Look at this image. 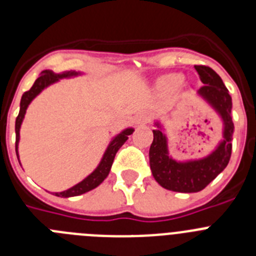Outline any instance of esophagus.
I'll list each match as a JSON object with an SVG mask.
<instances>
[{
  "label": "esophagus",
  "mask_w": 256,
  "mask_h": 256,
  "mask_svg": "<svg viewBox=\"0 0 256 256\" xmlns=\"http://www.w3.org/2000/svg\"><path fill=\"white\" fill-rule=\"evenodd\" d=\"M150 122V115L146 114V112H140L137 116H136V123L137 124H146Z\"/></svg>",
  "instance_id": "obj_1"
}]
</instances>
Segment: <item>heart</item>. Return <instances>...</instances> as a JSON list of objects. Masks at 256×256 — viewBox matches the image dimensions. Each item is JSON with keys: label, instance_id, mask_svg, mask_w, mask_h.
Here are the masks:
<instances>
[{"label": "heart", "instance_id": "heart-1", "mask_svg": "<svg viewBox=\"0 0 256 256\" xmlns=\"http://www.w3.org/2000/svg\"><path fill=\"white\" fill-rule=\"evenodd\" d=\"M183 84V76L180 74H173V76H169L168 78L164 80V87L166 90H177L180 86Z\"/></svg>", "mask_w": 256, "mask_h": 256}]
</instances>
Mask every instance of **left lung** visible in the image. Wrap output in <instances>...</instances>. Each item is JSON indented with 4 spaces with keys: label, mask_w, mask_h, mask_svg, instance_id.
Returning <instances> with one entry per match:
<instances>
[{
    "label": "left lung",
    "mask_w": 256,
    "mask_h": 256,
    "mask_svg": "<svg viewBox=\"0 0 256 256\" xmlns=\"http://www.w3.org/2000/svg\"><path fill=\"white\" fill-rule=\"evenodd\" d=\"M196 72L205 86L198 91V96L204 100L219 115L223 130L222 140L210 154L200 159L176 160L169 154L168 137L164 126L155 122L152 130L154 141L150 146V168L154 178L160 186L169 191L191 194L204 190L224 170L232 152V136L234 132L232 120V98L220 76L209 66L196 65Z\"/></svg>",
    "instance_id": "1"
}]
</instances>
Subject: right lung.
I'll use <instances>...</instances> for the list:
<instances>
[{
    "label": "right lung",
    "instance_id": "1",
    "mask_svg": "<svg viewBox=\"0 0 256 256\" xmlns=\"http://www.w3.org/2000/svg\"><path fill=\"white\" fill-rule=\"evenodd\" d=\"M82 72H74V70H70V72H64L61 74L54 73L52 70H44L40 76H38L37 80L34 82V84L32 86V88L29 91L24 92V94L22 96V101H20V112L19 115L16 118V122H15V133H16V142H15V151H16L18 160H19V141H20V126H22V120H24V116H26V108L30 105V102L34 100L36 97L40 94V92L46 90L47 87H50L54 83H58L60 79L65 78H74V76H82ZM134 132L132 126L130 128H126V130H122L120 133H118L116 136H114L112 138V141L108 142V148H106L105 152H104L102 158H101V162H98V165L96 166L94 172H92L90 176L84 178L83 180H80L79 183H76V186L70 187V188L65 190V191L61 192H55V196L58 198H73V196H79L86 192L91 191V190L96 188L97 186H100L101 183L104 182L106 177L110 173V169H112V162H114V158L116 155L118 150L124 144V142L128 140V136H130ZM20 162V160H19Z\"/></svg>",
    "mask_w": 256,
    "mask_h": 256
}]
</instances>
